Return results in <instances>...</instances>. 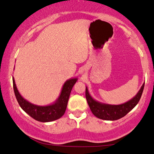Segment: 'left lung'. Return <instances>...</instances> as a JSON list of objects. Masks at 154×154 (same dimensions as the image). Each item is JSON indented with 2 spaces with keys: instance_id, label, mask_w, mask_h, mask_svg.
<instances>
[{
  "instance_id": "8db88e82",
  "label": "left lung",
  "mask_w": 154,
  "mask_h": 154,
  "mask_svg": "<svg viewBox=\"0 0 154 154\" xmlns=\"http://www.w3.org/2000/svg\"><path fill=\"white\" fill-rule=\"evenodd\" d=\"M144 87V83L143 84L140 91L134 97L125 104L121 105L104 104L97 102L90 97L87 88L85 89V97L90 110L96 117L102 120H107V121H116L125 116L138 104L142 97Z\"/></svg>"
}]
</instances>
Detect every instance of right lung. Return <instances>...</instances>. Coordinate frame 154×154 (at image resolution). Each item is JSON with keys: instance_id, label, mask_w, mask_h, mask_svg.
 Here are the masks:
<instances>
[{"instance_id": "obj_1", "label": "right lung", "mask_w": 154, "mask_h": 154, "mask_svg": "<svg viewBox=\"0 0 154 154\" xmlns=\"http://www.w3.org/2000/svg\"><path fill=\"white\" fill-rule=\"evenodd\" d=\"M76 81V79H73L69 80L64 83L60 97L54 104L49 106H40L27 102L20 95L17 89L14 80L12 79L14 94L21 108L33 119L40 122L55 121L60 119L64 114L71 90Z\"/></svg>"}]
</instances>
